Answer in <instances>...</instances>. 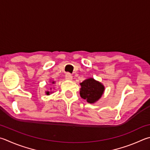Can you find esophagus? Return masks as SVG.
Instances as JSON below:
<instances>
[{"instance_id": "1", "label": "esophagus", "mask_w": 150, "mask_h": 150, "mask_svg": "<svg viewBox=\"0 0 150 150\" xmlns=\"http://www.w3.org/2000/svg\"><path fill=\"white\" fill-rule=\"evenodd\" d=\"M65 77H66V79H67V80H71L73 78L71 74L69 73H67L66 75H65Z\"/></svg>"}]
</instances>
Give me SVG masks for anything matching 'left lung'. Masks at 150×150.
<instances>
[{"mask_svg": "<svg viewBox=\"0 0 150 150\" xmlns=\"http://www.w3.org/2000/svg\"><path fill=\"white\" fill-rule=\"evenodd\" d=\"M80 84L81 97L91 103L98 100L104 91V86L92 78L87 79Z\"/></svg>", "mask_w": 150, "mask_h": 150, "instance_id": "1", "label": "left lung"}]
</instances>
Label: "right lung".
Returning a JSON list of instances; mask_svg holds the SVG:
<instances>
[{"mask_svg":"<svg viewBox=\"0 0 150 150\" xmlns=\"http://www.w3.org/2000/svg\"><path fill=\"white\" fill-rule=\"evenodd\" d=\"M52 83H54V82H52ZM46 93H47V95H49V94H50V92H47Z\"/></svg>","mask_w":150,"mask_h":150,"instance_id":"add662e5","label":"right lung"}]
</instances>
